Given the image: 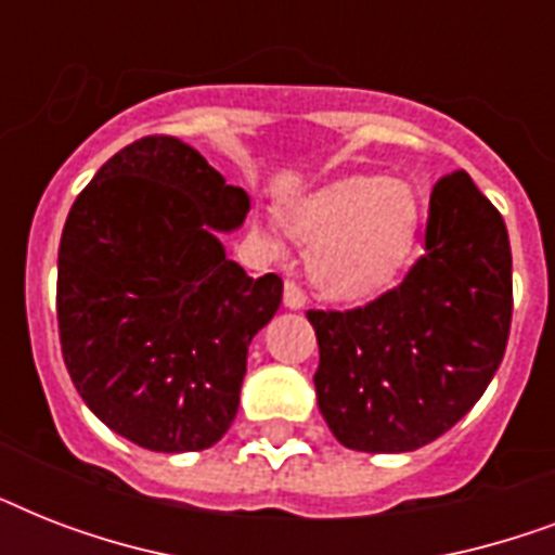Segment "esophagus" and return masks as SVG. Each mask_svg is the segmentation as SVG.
I'll use <instances>...</instances> for the list:
<instances>
[{
	"mask_svg": "<svg viewBox=\"0 0 555 555\" xmlns=\"http://www.w3.org/2000/svg\"><path fill=\"white\" fill-rule=\"evenodd\" d=\"M285 308H291V311H299V308H305V291L296 285L294 279H291V282H285Z\"/></svg>",
	"mask_w": 555,
	"mask_h": 555,
	"instance_id": "esophagus-1",
	"label": "esophagus"
}]
</instances>
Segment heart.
Returning <instances> with one entry per match:
<instances>
[{"label": "heart", "mask_w": 555, "mask_h": 555, "mask_svg": "<svg viewBox=\"0 0 555 555\" xmlns=\"http://www.w3.org/2000/svg\"><path fill=\"white\" fill-rule=\"evenodd\" d=\"M291 233L311 244L313 282L334 299L360 302L403 276L421 235V201L403 181L346 176L285 212Z\"/></svg>", "instance_id": "b5f03b06"}]
</instances>
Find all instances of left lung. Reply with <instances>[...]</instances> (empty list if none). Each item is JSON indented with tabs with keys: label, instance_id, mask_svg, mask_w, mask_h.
Wrapping results in <instances>:
<instances>
[{
	"label": "left lung",
	"instance_id": "left-lung-1",
	"mask_svg": "<svg viewBox=\"0 0 555 555\" xmlns=\"http://www.w3.org/2000/svg\"><path fill=\"white\" fill-rule=\"evenodd\" d=\"M320 412L357 452H412L464 417L504 360L513 256L501 212L464 169L431 190L426 253L354 311H308Z\"/></svg>",
	"mask_w": 555,
	"mask_h": 555
}]
</instances>
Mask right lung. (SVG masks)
Returning a JSON list of instances; mask_svg holds the SVG:
<instances>
[{"label":"right lung","mask_w":555,"mask_h":555,"mask_svg":"<svg viewBox=\"0 0 555 555\" xmlns=\"http://www.w3.org/2000/svg\"><path fill=\"white\" fill-rule=\"evenodd\" d=\"M250 198L169 134L103 164L65 218L56 322L65 369L108 429L152 452L224 438L247 346L282 302V279H250L218 233Z\"/></svg>","instance_id":"right-lung-1"}]
</instances>
